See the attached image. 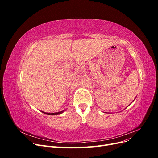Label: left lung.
I'll list each match as a JSON object with an SVG mask.
<instances>
[{
  "label": "left lung",
  "instance_id": "8db88e82",
  "mask_svg": "<svg viewBox=\"0 0 158 158\" xmlns=\"http://www.w3.org/2000/svg\"><path fill=\"white\" fill-rule=\"evenodd\" d=\"M134 100H135V99H134ZM134 100H133V101H134Z\"/></svg>",
  "mask_w": 158,
  "mask_h": 158
}]
</instances>
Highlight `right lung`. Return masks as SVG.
<instances>
[{
  "instance_id": "right-lung-1",
  "label": "right lung",
  "mask_w": 158,
  "mask_h": 158,
  "mask_svg": "<svg viewBox=\"0 0 158 158\" xmlns=\"http://www.w3.org/2000/svg\"><path fill=\"white\" fill-rule=\"evenodd\" d=\"M64 111V110H63V111H62L56 112V113H46V112H44V111H41V112L46 114H49V115H56V114H59L63 113Z\"/></svg>"
}]
</instances>
